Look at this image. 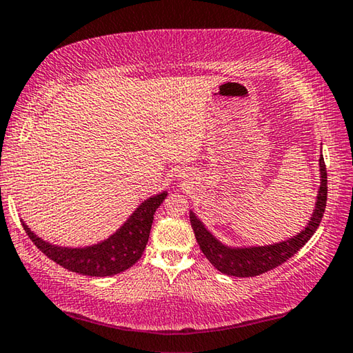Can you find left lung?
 <instances>
[{
	"label": "left lung",
	"instance_id": "1",
	"mask_svg": "<svg viewBox=\"0 0 353 353\" xmlns=\"http://www.w3.org/2000/svg\"><path fill=\"white\" fill-rule=\"evenodd\" d=\"M319 172H321V179H319L321 185H319L315 210H313L309 223L298 234L285 241L270 243V245H225L190 210L191 227L194 230L196 241L202 253L205 254V258L221 273L238 278L258 276V274L273 270L274 267L284 264L288 258H292L294 253L299 252L301 247L305 245V242L316 232L319 222L323 219L325 202H327V171H325L323 156H319Z\"/></svg>",
	"mask_w": 353,
	"mask_h": 353
}]
</instances>
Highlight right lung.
Segmentation results:
<instances>
[{"mask_svg":"<svg viewBox=\"0 0 353 353\" xmlns=\"http://www.w3.org/2000/svg\"><path fill=\"white\" fill-rule=\"evenodd\" d=\"M168 196L166 191L146 199L132 211L119 230L92 245L63 247L41 239L23 222L26 233L41 252L57 264L85 276H112L125 272L142 258L148 243L156 210Z\"/></svg>","mask_w":353,"mask_h":353,"instance_id":"right-lung-1","label":"right lung"}]
</instances>
